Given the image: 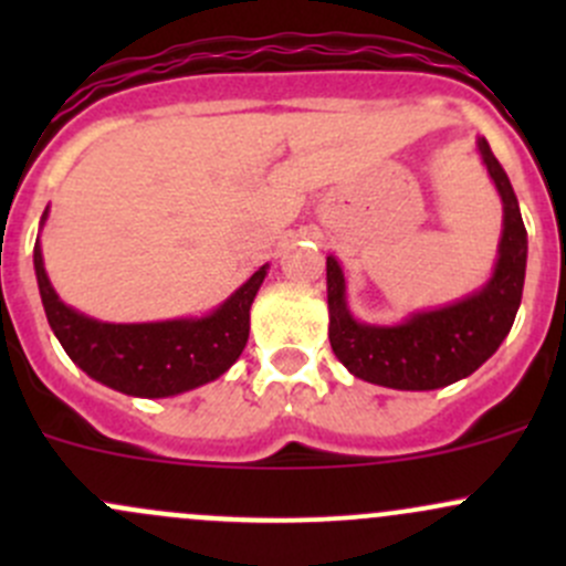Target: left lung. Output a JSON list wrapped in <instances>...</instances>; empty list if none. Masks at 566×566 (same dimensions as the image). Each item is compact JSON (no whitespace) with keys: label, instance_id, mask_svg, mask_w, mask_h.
Masks as SVG:
<instances>
[{"label":"left lung","instance_id":"obj_1","mask_svg":"<svg viewBox=\"0 0 566 566\" xmlns=\"http://www.w3.org/2000/svg\"><path fill=\"white\" fill-rule=\"evenodd\" d=\"M482 161L504 202L499 262L490 282L462 301L432 312H416L399 325L358 323L347 310L345 273L334 256L328 279V339L336 358L356 378L399 391H432L476 373L510 334L526 279L528 238L517 197L488 139L476 142Z\"/></svg>","mask_w":566,"mask_h":566}]
</instances>
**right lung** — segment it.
<instances>
[{
  "label": "right lung",
  "mask_w": 566,
  "mask_h": 566,
  "mask_svg": "<svg viewBox=\"0 0 566 566\" xmlns=\"http://www.w3.org/2000/svg\"><path fill=\"white\" fill-rule=\"evenodd\" d=\"M49 216V210L43 213ZM268 265L251 273L219 310L164 323H101L71 310L51 287L35 243V276L51 331L90 378L130 397H175L221 378L249 339V310Z\"/></svg>",
  "instance_id": "add662e5"
}]
</instances>
